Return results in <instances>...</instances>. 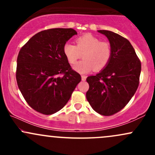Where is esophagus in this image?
<instances>
[{"label": "esophagus", "instance_id": "esophagus-1", "mask_svg": "<svg viewBox=\"0 0 155 155\" xmlns=\"http://www.w3.org/2000/svg\"><path fill=\"white\" fill-rule=\"evenodd\" d=\"M86 79H87V76H84V75L81 76V80H82V81H85V80H86Z\"/></svg>", "mask_w": 155, "mask_h": 155}]
</instances>
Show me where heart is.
<instances>
[{
	"label": "heart",
	"mask_w": 155,
	"mask_h": 155,
	"mask_svg": "<svg viewBox=\"0 0 155 155\" xmlns=\"http://www.w3.org/2000/svg\"><path fill=\"white\" fill-rule=\"evenodd\" d=\"M76 46L66 43L63 51L67 60L71 64L76 63L82 57L84 60L74 65V69L80 74H87L95 69L100 71L109 63L111 47L107 41H101L100 38L87 33L76 39Z\"/></svg>",
	"instance_id": "heart-1"
}]
</instances>
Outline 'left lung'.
<instances>
[{"instance_id": "obj_1", "label": "left lung", "mask_w": 155, "mask_h": 155, "mask_svg": "<svg viewBox=\"0 0 155 155\" xmlns=\"http://www.w3.org/2000/svg\"><path fill=\"white\" fill-rule=\"evenodd\" d=\"M111 47L109 63L95 76L87 78L89 104L97 113L110 116L122 110L134 95L139 84L141 65L127 39L112 31L101 30Z\"/></svg>"}]
</instances>
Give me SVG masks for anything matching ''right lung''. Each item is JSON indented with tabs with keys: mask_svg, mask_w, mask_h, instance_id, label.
<instances>
[{
	"mask_svg": "<svg viewBox=\"0 0 155 155\" xmlns=\"http://www.w3.org/2000/svg\"><path fill=\"white\" fill-rule=\"evenodd\" d=\"M77 32L53 28L33 35L17 57V85L29 106L44 114L63 108L81 76L72 70L63 51L66 42Z\"/></svg>",
	"mask_w": 155,
	"mask_h": 155,
	"instance_id": "1",
	"label": "right lung"
}]
</instances>
